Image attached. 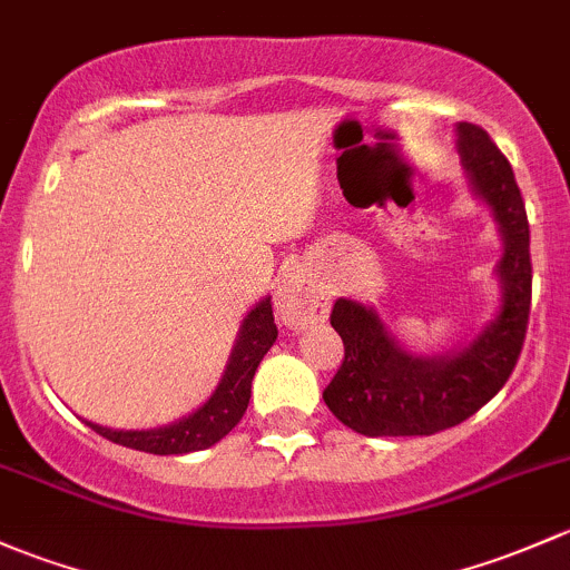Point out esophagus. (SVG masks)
Masks as SVG:
<instances>
[{"instance_id":"obj_1","label":"esophagus","mask_w":570,"mask_h":570,"mask_svg":"<svg viewBox=\"0 0 570 570\" xmlns=\"http://www.w3.org/2000/svg\"><path fill=\"white\" fill-rule=\"evenodd\" d=\"M275 297H278L281 320L292 331H303L314 322H325L327 311H331V297H327L325 286L305 273L286 275Z\"/></svg>"}]
</instances>
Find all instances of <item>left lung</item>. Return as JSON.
<instances>
[{"mask_svg":"<svg viewBox=\"0 0 570 570\" xmlns=\"http://www.w3.org/2000/svg\"><path fill=\"white\" fill-rule=\"evenodd\" d=\"M456 130L472 188L494 209L500 224V314L464 350L423 357L401 350L371 308L346 297L335 301L331 325L344 341V361L322 399L357 434L429 436L459 426L500 393L522 355L532 301L530 226L522 190L508 158L481 125L459 122Z\"/></svg>","mask_w":570,"mask_h":570,"instance_id":"obj_1","label":"left lung"}]
</instances>
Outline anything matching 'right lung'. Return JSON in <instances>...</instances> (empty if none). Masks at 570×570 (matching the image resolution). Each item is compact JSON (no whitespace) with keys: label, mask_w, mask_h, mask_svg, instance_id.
<instances>
[{"label":"right lung","mask_w":570,"mask_h":570,"mask_svg":"<svg viewBox=\"0 0 570 570\" xmlns=\"http://www.w3.org/2000/svg\"><path fill=\"white\" fill-rule=\"evenodd\" d=\"M278 327L273 322V303L265 297L256 308L248 311L239 327L237 344L232 350L229 363H226L224 376H220L218 387L209 395L207 404H202L194 415L183 417V421L171 423L164 429L149 431H122V429H106L98 423L87 421V426L98 431L106 440L117 442V445L134 448V451L155 453V456H171V453H194L205 451L224 440L232 429L237 426L239 417L248 410L250 399V382H254L256 365L267 355L273 346Z\"/></svg>","instance_id":"right-lung-1"}]
</instances>
